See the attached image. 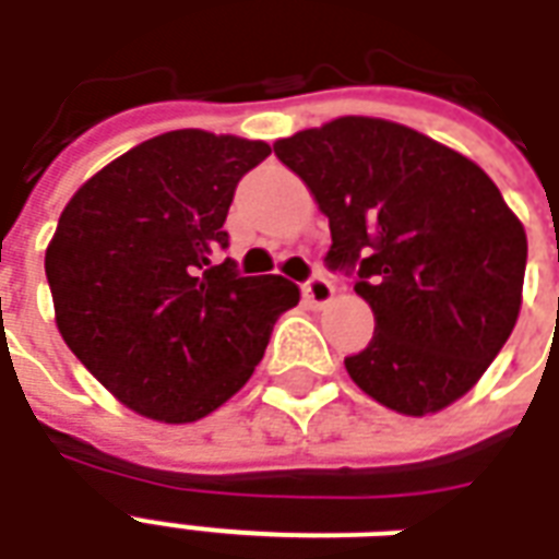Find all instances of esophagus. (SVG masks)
I'll list each match as a JSON object with an SVG mask.
<instances>
[{
  "label": "esophagus",
  "instance_id": "esophagus-1",
  "mask_svg": "<svg viewBox=\"0 0 559 559\" xmlns=\"http://www.w3.org/2000/svg\"><path fill=\"white\" fill-rule=\"evenodd\" d=\"M302 293L311 308H326V305L335 299V287H332V281L320 278V275H314V278L308 281V284L302 287Z\"/></svg>",
  "mask_w": 559,
  "mask_h": 559
}]
</instances>
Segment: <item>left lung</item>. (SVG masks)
<instances>
[{"mask_svg":"<svg viewBox=\"0 0 559 559\" xmlns=\"http://www.w3.org/2000/svg\"><path fill=\"white\" fill-rule=\"evenodd\" d=\"M329 218L332 266L359 269L374 338L344 368L404 416L479 383L521 311L527 233L476 160L389 119L338 116L275 140Z\"/></svg>","mask_w":559,"mask_h":559,"instance_id":"1","label":"left lung"}]
</instances>
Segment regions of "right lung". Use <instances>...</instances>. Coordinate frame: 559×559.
<instances>
[{
	"instance_id": "obj_1",
	"label": "right lung",
	"mask_w": 559,
	"mask_h": 559,
	"mask_svg": "<svg viewBox=\"0 0 559 559\" xmlns=\"http://www.w3.org/2000/svg\"><path fill=\"white\" fill-rule=\"evenodd\" d=\"M269 152L263 140L167 131L110 160L62 209L44 254L56 326L128 411L164 425L218 411L299 305L293 281L215 263L230 245L236 182Z\"/></svg>"
}]
</instances>
